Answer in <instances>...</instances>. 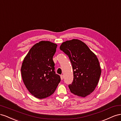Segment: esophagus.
<instances>
[{
  "instance_id": "esophagus-1",
  "label": "esophagus",
  "mask_w": 121,
  "mask_h": 121,
  "mask_svg": "<svg viewBox=\"0 0 121 121\" xmlns=\"http://www.w3.org/2000/svg\"><path fill=\"white\" fill-rule=\"evenodd\" d=\"M60 77H61V80H63V78H64V75H61Z\"/></svg>"
}]
</instances>
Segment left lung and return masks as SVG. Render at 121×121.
Listing matches in <instances>:
<instances>
[{
  "label": "left lung",
  "instance_id": "8db88e82",
  "mask_svg": "<svg viewBox=\"0 0 121 121\" xmlns=\"http://www.w3.org/2000/svg\"><path fill=\"white\" fill-rule=\"evenodd\" d=\"M60 49L69 58L73 71V80L68 86L75 95L85 97L94 91L101 70L98 58L86 44L73 39L63 42Z\"/></svg>",
  "mask_w": 121,
  "mask_h": 121
}]
</instances>
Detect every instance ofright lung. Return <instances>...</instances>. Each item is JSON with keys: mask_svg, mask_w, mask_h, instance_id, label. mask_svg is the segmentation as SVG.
<instances>
[{"mask_svg": "<svg viewBox=\"0 0 121 121\" xmlns=\"http://www.w3.org/2000/svg\"><path fill=\"white\" fill-rule=\"evenodd\" d=\"M57 45L49 41H39L31 48L24 58L21 74L29 92L39 99L52 95L61 78L55 73L53 57Z\"/></svg>", "mask_w": 121, "mask_h": 121, "instance_id": "1", "label": "right lung"}]
</instances>
